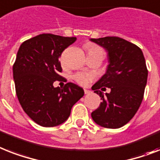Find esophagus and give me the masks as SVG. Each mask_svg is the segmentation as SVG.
I'll return each mask as SVG.
<instances>
[{
    "label": "esophagus",
    "instance_id": "1",
    "mask_svg": "<svg viewBox=\"0 0 160 160\" xmlns=\"http://www.w3.org/2000/svg\"><path fill=\"white\" fill-rule=\"evenodd\" d=\"M84 93H85L86 95H88V94H91L92 93V92L91 91H89V90H84Z\"/></svg>",
    "mask_w": 160,
    "mask_h": 160
}]
</instances>
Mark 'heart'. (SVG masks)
<instances>
[{"instance_id": "obj_1", "label": "heart", "mask_w": 160, "mask_h": 160, "mask_svg": "<svg viewBox=\"0 0 160 160\" xmlns=\"http://www.w3.org/2000/svg\"><path fill=\"white\" fill-rule=\"evenodd\" d=\"M86 50L88 51V55H99V56L104 58L105 53H104L103 49L98 47V46H96V45L92 44V43H88V44L86 45ZM61 62L62 64H64L63 59H61ZM73 79L75 80V82H77L78 83L79 85L86 87V86H88L90 83L92 82V81L93 80V76L91 73L81 72L74 74Z\"/></svg>"}]
</instances>
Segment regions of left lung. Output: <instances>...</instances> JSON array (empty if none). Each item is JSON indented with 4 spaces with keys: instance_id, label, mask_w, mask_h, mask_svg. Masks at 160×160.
Here are the masks:
<instances>
[{
    "instance_id": "left-lung-1",
    "label": "left lung",
    "mask_w": 160,
    "mask_h": 160,
    "mask_svg": "<svg viewBox=\"0 0 160 160\" xmlns=\"http://www.w3.org/2000/svg\"><path fill=\"white\" fill-rule=\"evenodd\" d=\"M91 41L106 50L109 63L106 72L92 87L102 102L92 118L101 127L119 128L133 118L143 100L148 77L145 57L137 46L118 37ZM105 87L111 92L104 96L99 89Z\"/></svg>"
}]
</instances>
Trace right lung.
Segmentation results:
<instances>
[{"instance_id":"add662e5","label":"right lung","mask_w":160,"mask_h":160,"mask_svg":"<svg viewBox=\"0 0 160 160\" xmlns=\"http://www.w3.org/2000/svg\"><path fill=\"white\" fill-rule=\"evenodd\" d=\"M76 38L51 33L40 34L23 42L13 65V77L18 100L24 112L42 127L61 124L70 115L71 109L84 95L72 82L55 88L62 68L59 58Z\"/></svg>"}]
</instances>
